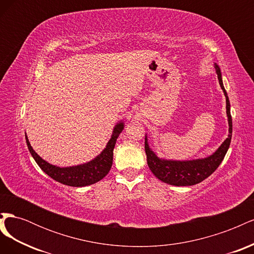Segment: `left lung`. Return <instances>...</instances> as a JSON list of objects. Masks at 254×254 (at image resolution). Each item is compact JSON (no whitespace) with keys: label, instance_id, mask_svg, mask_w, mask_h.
Here are the masks:
<instances>
[{"label":"left lung","instance_id":"obj_1","mask_svg":"<svg viewBox=\"0 0 254 254\" xmlns=\"http://www.w3.org/2000/svg\"><path fill=\"white\" fill-rule=\"evenodd\" d=\"M215 70L217 73L219 84L226 95L227 102V115L229 121V136L221 144L220 147L214 152L212 156L205 159H198L193 161H167L159 159L149 148L147 139L145 137V152L147 156V164L152 174L158 179L171 186L187 187L194 186L203 181L207 177L211 176L224 160L228 148L231 143L232 137V118L230 113V102L227 96V92L224 88L221 79V73L217 64H215Z\"/></svg>","mask_w":254,"mask_h":254}]
</instances>
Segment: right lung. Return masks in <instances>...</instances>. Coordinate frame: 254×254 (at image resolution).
I'll return each mask as SVG.
<instances>
[{"label":"right lung","mask_w":254,"mask_h":254,"mask_svg":"<svg viewBox=\"0 0 254 254\" xmlns=\"http://www.w3.org/2000/svg\"><path fill=\"white\" fill-rule=\"evenodd\" d=\"M123 128H124L123 123H120V124L115 126L112 137L108 142V144H107L106 148L98 157H96L94 160H92L91 162H88L86 164L72 167H58L48 163L47 161H44L42 158L37 155L36 151L33 149L32 146H30L27 136L26 143L28 150L32 153V156L35 159L37 164L39 165L41 170L45 174H48L51 178L60 183L65 184V186L77 188L86 187L102 180L104 177L109 173L112 166L114 146L115 143H117L118 136L122 132Z\"/></svg>","instance_id":"1"}]
</instances>
